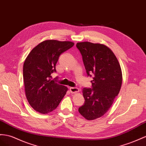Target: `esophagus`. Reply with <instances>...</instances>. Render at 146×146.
<instances>
[{
	"label": "esophagus",
	"mask_w": 146,
	"mask_h": 146,
	"mask_svg": "<svg viewBox=\"0 0 146 146\" xmlns=\"http://www.w3.org/2000/svg\"><path fill=\"white\" fill-rule=\"evenodd\" d=\"M70 91L72 94H74V93H77L80 91V89L77 88H70Z\"/></svg>",
	"instance_id": "1"
}]
</instances>
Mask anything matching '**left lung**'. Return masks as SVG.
<instances>
[{
	"label": "left lung",
	"instance_id": "1",
	"mask_svg": "<svg viewBox=\"0 0 146 146\" xmlns=\"http://www.w3.org/2000/svg\"><path fill=\"white\" fill-rule=\"evenodd\" d=\"M76 47L88 76H93L92 89H83L85 102L78 111L88 120H93L102 117L118 96L122 84L121 69L113 52L106 45L86 41L78 42Z\"/></svg>",
	"mask_w": 146,
	"mask_h": 146
}]
</instances>
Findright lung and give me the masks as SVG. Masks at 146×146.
Returning <instances> with one entry per match:
<instances>
[{"instance_id": "right-lung-1", "label": "right lung", "mask_w": 146, "mask_h": 146, "mask_svg": "<svg viewBox=\"0 0 146 146\" xmlns=\"http://www.w3.org/2000/svg\"><path fill=\"white\" fill-rule=\"evenodd\" d=\"M71 41L44 40L29 52L23 64L25 94L35 110L47 114L58 107L68 88L51 80L59 56L74 46Z\"/></svg>"}]
</instances>
